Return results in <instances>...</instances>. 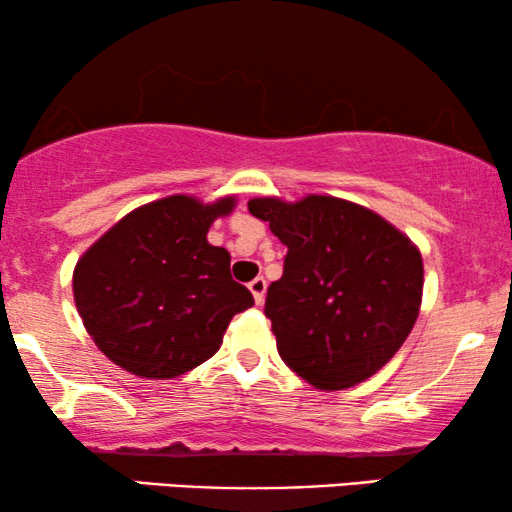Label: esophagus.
Listing matches in <instances>:
<instances>
[{
	"label": "esophagus",
	"mask_w": 512,
	"mask_h": 512,
	"mask_svg": "<svg viewBox=\"0 0 512 512\" xmlns=\"http://www.w3.org/2000/svg\"><path fill=\"white\" fill-rule=\"evenodd\" d=\"M265 289H268V282H265L263 277H256V279H251V282H249V291L254 293V300L258 305H263Z\"/></svg>",
	"instance_id": "obj_1"
}]
</instances>
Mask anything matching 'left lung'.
Wrapping results in <instances>:
<instances>
[{
    "label": "left lung",
    "instance_id": "left-lung-1",
    "mask_svg": "<svg viewBox=\"0 0 512 512\" xmlns=\"http://www.w3.org/2000/svg\"><path fill=\"white\" fill-rule=\"evenodd\" d=\"M286 244L265 317L277 352L317 389L354 387L394 356L422 305V254L382 216L331 195L249 200Z\"/></svg>",
    "mask_w": 512,
    "mask_h": 512
}]
</instances>
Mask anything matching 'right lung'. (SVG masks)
Returning a JSON list of instances; mask_svg holds the SVG:
<instances>
[{"mask_svg": "<svg viewBox=\"0 0 512 512\" xmlns=\"http://www.w3.org/2000/svg\"><path fill=\"white\" fill-rule=\"evenodd\" d=\"M235 200L202 205L170 195L123 216L74 268V300L100 352L132 375L170 380L221 347L237 312L254 305L230 275V254L207 242Z\"/></svg>", "mask_w": 512, "mask_h": 512, "instance_id": "obj_1", "label": "right lung"}]
</instances>
